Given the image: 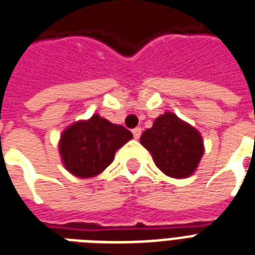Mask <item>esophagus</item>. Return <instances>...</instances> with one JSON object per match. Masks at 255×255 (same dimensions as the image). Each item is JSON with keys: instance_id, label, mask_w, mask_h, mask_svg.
<instances>
[{"instance_id": "34e87169", "label": "esophagus", "mask_w": 255, "mask_h": 255, "mask_svg": "<svg viewBox=\"0 0 255 255\" xmlns=\"http://www.w3.org/2000/svg\"><path fill=\"white\" fill-rule=\"evenodd\" d=\"M132 133H133V138L139 139V138H140V135H142V128H140V127L133 128Z\"/></svg>"}]
</instances>
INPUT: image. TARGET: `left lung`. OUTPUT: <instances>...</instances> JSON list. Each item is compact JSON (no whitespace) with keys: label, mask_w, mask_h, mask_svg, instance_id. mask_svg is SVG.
<instances>
[{"label":"left lung","mask_w":255,"mask_h":255,"mask_svg":"<svg viewBox=\"0 0 255 255\" xmlns=\"http://www.w3.org/2000/svg\"><path fill=\"white\" fill-rule=\"evenodd\" d=\"M140 143L161 171L176 179L194 173L203 154L201 133L171 112L155 119L153 127L142 133Z\"/></svg>","instance_id":"obj_1"}]
</instances>
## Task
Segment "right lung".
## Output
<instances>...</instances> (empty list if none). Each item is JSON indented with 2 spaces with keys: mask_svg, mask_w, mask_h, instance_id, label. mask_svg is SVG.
<instances>
[{
  "mask_svg": "<svg viewBox=\"0 0 255 255\" xmlns=\"http://www.w3.org/2000/svg\"><path fill=\"white\" fill-rule=\"evenodd\" d=\"M132 138L123 126L94 115L87 122L68 127L60 139V154L68 171L78 177H93L112 164L115 153Z\"/></svg>",
  "mask_w": 255,
  "mask_h": 255,
  "instance_id": "obj_1",
  "label": "right lung"
}]
</instances>
